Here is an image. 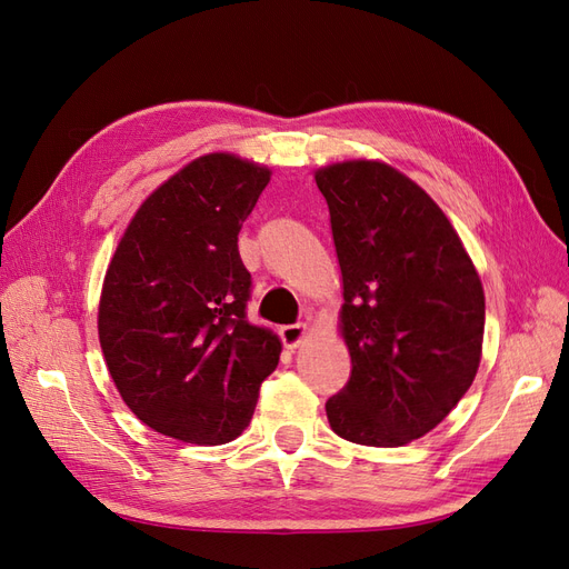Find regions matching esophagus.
I'll return each instance as SVG.
<instances>
[{"mask_svg": "<svg viewBox=\"0 0 569 569\" xmlns=\"http://www.w3.org/2000/svg\"><path fill=\"white\" fill-rule=\"evenodd\" d=\"M280 337H282L287 349H297L299 343L308 337V325H306V322L287 325V327H282V330H280Z\"/></svg>", "mask_w": 569, "mask_h": 569, "instance_id": "esophagus-1", "label": "esophagus"}]
</instances>
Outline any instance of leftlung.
Masks as SVG:
<instances>
[{
  "instance_id": "left-lung-1",
  "label": "left lung",
  "mask_w": 569,
  "mask_h": 569,
  "mask_svg": "<svg viewBox=\"0 0 569 569\" xmlns=\"http://www.w3.org/2000/svg\"><path fill=\"white\" fill-rule=\"evenodd\" d=\"M341 270L347 387L325 403L341 439L396 449L435 429L470 389L485 287L451 220L385 161L316 170Z\"/></svg>"
}]
</instances>
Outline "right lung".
Wrapping results in <instances>:
<instances>
[{"label":"right lung","mask_w":569,"mask_h":569,"mask_svg":"<svg viewBox=\"0 0 569 569\" xmlns=\"http://www.w3.org/2000/svg\"><path fill=\"white\" fill-rule=\"evenodd\" d=\"M272 170L203 153L142 201L99 297V343L120 399L153 432L218 446L251 422L282 341L247 320L237 234Z\"/></svg>","instance_id":"1"}]
</instances>
